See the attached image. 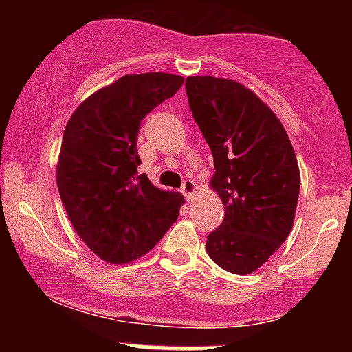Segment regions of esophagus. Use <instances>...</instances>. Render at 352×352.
Masks as SVG:
<instances>
[{
    "label": "esophagus",
    "mask_w": 352,
    "mask_h": 352,
    "mask_svg": "<svg viewBox=\"0 0 352 352\" xmlns=\"http://www.w3.org/2000/svg\"><path fill=\"white\" fill-rule=\"evenodd\" d=\"M195 190H197V185L193 180H184V184H182V193L185 195V199L187 200H193V195H195Z\"/></svg>",
    "instance_id": "34e87169"
}]
</instances>
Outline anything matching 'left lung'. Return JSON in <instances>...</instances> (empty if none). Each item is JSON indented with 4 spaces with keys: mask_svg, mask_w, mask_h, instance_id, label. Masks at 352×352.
I'll list each match as a JSON object with an SVG mask.
<instances>
[{
    "mask_svg": "<svg viewBox=\"0 0 352 352\" xmlns=\"http://www.w3.org/2000/svg\"><path fill=\"white\" fill-rule=\"evenodd\" d=\"M185 91L212 151V187L225 207L205 248L220 268L250 274L292 232L300 197L293 145L272 109L243 84L190 76Z\"/></svg>",
    "mask_w": 352,
    "mask_h": 352,
    "instance_id": "obj_1",
    "label": "left lung"
}]
</instances>
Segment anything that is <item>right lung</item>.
<instances>
[{"instance_id":"1","label":"right lung","mask_w":352,"mask_h":352,"mask_svg":"<svg viewBox=\"0 0 352 352\" xmlns=\"http://www.w3.org/2000/svg\"><path fill=\"white\" fill-rule=\"evenodd\" d=\"M182 84L167 72L122 76L84 100L66 125L56 173L60 200L80 240L109 263L151 252L179 218L180 193L137 172V135L144 117Z\"/></svg>"}]
</instances>
